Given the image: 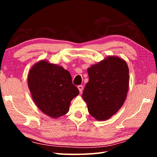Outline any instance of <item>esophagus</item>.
Instances as JSON below:
<instances>
[{
  "label": "esophagus",
  "mask_w": 157,
  "mask_h": 157,
  "mask_svg": "<svg viewBox=\"0 0 157 157\" xmlns=\"http://www.w3.org/2000/svg\"><path fill=\"white\" fill-rule=\"evenodd\" d=\"M78 90H79V92H82L83 91V89H84V88H83V86H82V85L78 86Z\"/></svg>",
  "instance_id": "obj_1"
}]
</instances>
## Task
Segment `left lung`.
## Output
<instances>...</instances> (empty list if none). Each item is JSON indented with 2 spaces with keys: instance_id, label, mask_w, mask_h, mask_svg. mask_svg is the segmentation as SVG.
I'll use <instances>...</instances> for the list:
<instances>
[{
  "instance_id": "left-lung-1",
  "label": "left lung",
  "mask_w": 157,
  "mask_h": 157,
  "mask_svg": "<svg viewBox=\"0 0 157 157\" xmlns=\"http://www.w3.org/2000/svg\"><path fill=\"white\" fill-rule=\"evenodd\" d=\"M89 81L82 97L95 119L102 121L116 114L129 90V68L124 59L108 56L88 69Z\"/></svg>"
}]
</instances>
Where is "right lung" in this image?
<instances>
[{
    "label": "right lung",
    "mask_w": 157,
    "mask_h": 157,
    "mask_svg": "<svg viewBox=\"0 0 157 157\" xmlns=\"http://www.w3.org/2000/svg\"><path fill=\"white\" fill-rule=\"evenodd\" d=\"M28 84L38 108L53 119L67 114L72 99L79 94L67 70L46 59L29 69Z\"/></svg>",
    "instance_id": "1"
}]
</instances>
